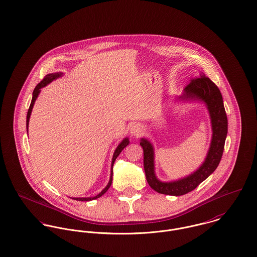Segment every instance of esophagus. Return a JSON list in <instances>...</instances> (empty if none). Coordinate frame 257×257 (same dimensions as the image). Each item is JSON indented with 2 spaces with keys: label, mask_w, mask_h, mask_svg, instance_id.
Listing matches in <instances>:
<instances>
[{
  "label": "esophagus",
  "mask_w": 257,
  "mask_h": 257,
  "mask_svg": "<svg viewBox=\"0 0 257 257\" xmlns=\"http://www.w3.org/2000/svg\"><path fill=\"white\" fill-rule=\"evenodd\" d=\"M142 132V128L139 124H133L130 128V133L133 135V136H139Z\"/></svg>",
  "instance_id": "esophagus-1"
}]
</instances>
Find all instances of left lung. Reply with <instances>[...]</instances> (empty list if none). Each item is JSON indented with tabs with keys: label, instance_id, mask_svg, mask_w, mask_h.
Returning <instances> with one entry per match:
<instances>
[{
	"label": "left lung",
	"instance_id": "8db88e82",
	"mask_svg": "<svg viewBox=\"0 0 257 257\" xmlns=\"http://www.w3.org/2000/svg\"><path fill=\"white\" fill-rule=\"evenodd\" d=\"M178 98L182 100H201L206 104L211 118L213 134L207 157L199 169L186 177L171 182H163L157 178L154 147L147 139H141L140 145L144 150V170L149 185L159 193L172 196L184 195L194 190L215 171L221 162L228 133V118L222 93L208 77L200 74L198 78L191 79L189 85L185 86L183 94Z\"/></svg>",
	"mask_w": 257,
	"mask_h": 257
}]
</instances>
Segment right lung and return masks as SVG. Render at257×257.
<instances>
[{"instance_id": "1", "label": "right lung", "mask_w": 257, "mask_h": 257, "mask_svg": "<svg viewBox=\"0 0 257 257\" xmlns=\"http://www.w3.org/2000/svg\"><path fill=\"white\" fill-rule=\"evenodd\" d=\"M62 76V73H54V74H49V75H47V76H45L44 77V79L37 85V86H35V88H34V90H33V92H32V99H31V103H30V106H29V111H28V115H27V129L29 130V118H30V114H31V111H32V108H33V104H34V102H35V100H36V98H37V96H38V94H39V92H40V88H42V87H44L45 86H47L48 84H50L53 80H56L57 78H60ZM129 144V139L128 138H125V139H123V141L120 143L119 145H118V147L116 148V150H115L114 154H113V158H112V163H111V173H110V179H109V182H108V184L106 185V187L99 193V194H97L96 196H94V197H86V198H73V199L78 200V201H90V200L96 199V198H99L100 196H102L107 190H108V188L110 187V185H111V183H112V174H113V164H114L115 160H116V158L119 156V154L122 152V150L127 146Z\"/></svg>"}]
</instances>
